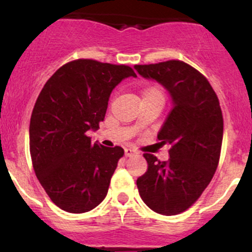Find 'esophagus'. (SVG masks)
Masks as SVG:
<instances>
[{"mask_svg": "<svg viewBox=\"0 0 252 252\" xmlns=\"http://www.w3.org/2000/svg\"><path fill=\"white\" fill-rule=\"evenodd\" d=\"M124 154H126V157H131V156H135L138 152H136L134 149H130V147H128V149L124 150Z\"/></svg>", "mask_w": 252, "mask_h": 252, "instance_id": "esophagus-1", "label": "esophagus"}]
</instances>
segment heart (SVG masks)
<instances>
[{
	"instance_id": "heart-1",
	"label": "heart",
	"mask_w": 252,
	"mask_h": 252,
	"mask_svg": "<svg viewBox=\"0 0 252 252\" xmlns=\"http://www.w3.org/2000/svg\"><path fill=\"white\" fill-rule=\"evenodd\" d=\"M152 93H158V94H161L158 90H157L156 88H151V89H149V90H147L146 93H145V95H147V94H152Z\"/></svg>"
}]
</instances>
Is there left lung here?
Instances as JSON below:
<instances>
[{"label":"left lung","instance_id":"left-lung-1","mask_svg":"<svg viewBox=\"0 0 252 252\" xmlns=\"http://www.w3.org/2000/svg\"><path fill=\"white\" fill-rule=\"evenodd\" d=\"M142 78L161 84L172 110L157 134L171 145L168 161L145 154L147 171L138 178L139 194L152 211L184 212L210 184L220 161L223 117L220 101L204 75L182 61L134 65Z\"/></svg>","mask_w":252,"mask_h":252}]
</instances>
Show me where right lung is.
<instances>
[{"mask_svg":"<svg viewBox=\"0 0 252 252\" xmlns=\"http://www.w3.org/2000/svg\"><path fill=\"white\" fill-rule=\"evenodd\" d=\"M136 74L128 65L77 60L45 84L32 110L30 155L35 174L53 204L70 213L91 211L103 201L124 155L122 147L93 142L113 89Z\"/></svg>","mask_w":252,"mask_h":252,"instance_id":"right-lung-1","label":"right lung"}]
</instances>
